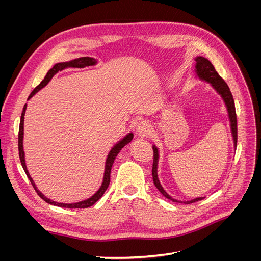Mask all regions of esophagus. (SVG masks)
I'll return each instance as SVG.
<instances>
[{
    "mask_svg": "<svg viewBox=\"0 0 261 261\" xmlns=\"http://www.w3.org/2000/svg\"><path fill=\"white\" fill-rule=\"evenodd\" d=\"M136 130H137V135L138 136L146 137V136H148L149 134H150V125L146 121L140 122L137 125Z\"/></svg>",
    "mask_w": 261,
    "mask_h": 261,
    "instance_id": "1",
    "label": "esophagus"
}]
</instances>
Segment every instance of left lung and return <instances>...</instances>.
<instances>
[{
    "instance_id": "obj_1",
    "label": "left lung",
    "mask_w": 261,
    "mask_h": 261,
    "mask_svg": "<svg viewBox=\"0 0 261 261\" xmlns=\"http://www.w3.org/2000/svg\"><path fill=\"white\" fill-rule=\"evenodd\" d=\"M195 61H196L197 76H198L200 80L210 83L213 88H215L219 92V94H221V97L223 98V100L225 102V106H226L227 112H228V117H230V122H231V129H232L233 139H234V146L236 148V144H238V120H236L234 99H233V96L230 91V88H228V86L223 81V78L217 73L215 66L211 64V62L209 60H207L206 58H202V57H197L195 59ZM152 149H153V164H152L153 183H154L155 187L159 189V192L164 197H167L168 199H171L172 201L184 202V203H193V202L203 199V197H199V198L193 199L191 201H179L176 199H173L170 195H168V193L162 188L160 181H159V178H158L156 169H158V160H159V152H158V149L155 146H153Z\"/></svg>"
}]
</instances>
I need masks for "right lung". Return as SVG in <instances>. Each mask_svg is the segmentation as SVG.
I'll return each mask as SVG.
<instances>
[{"label":"right lung","instance_id":"right-lung-1","mask_svg":"<svg viewBox=\"0 0 261 261\" xmlns=\"http://www.w3.org/2000/svg\"><path fill=\"white\" fill-rule=\"evenodd\" d=\"M97 63V61L92 59V58H80V59H75L73 61H69V62H64V63H58V64H55L48 73H46L44 80L39 84L36 88L31 91V93L29 94L28 97V100L34 96V94H36L39 90H40L41 88H43V87L48 84L51 78L57 74L58 72H61V70H63L66 67H78V68H83L85 66H90V65H94ZM26 108H27V105H25V107H23L22 109V113H21V116H20V123H19V132H18V151H19V159H20V163L22 165V169L23 171H25L26 175L28 176L29 180L31 185L34 186V188L36 189L37 194L41 197V198L45 201L48 202L50 204H53V206H58V207H62V208H72V209H75V208H88V207H91L92 204L96 203L101 197L102 195L105 194V192L107 191V188L110 184V174H111V169H112V165H113V162L115 160L116 155L118 154V152L121 151L122 148L124 146H126L127 144H129L132 139H133V134L129 133L128 135H126L121 141H118V143L111 149V151L109 152L108 154V158H107V162H106V170H105V176H103V181H102V185L101 187L99 188V191L94 194L93 196H91L90 198L86 199L84 201H80V202H76V203H61V202H57V201H53V200H50L49 198H46V197H44L43 194H41V192L39 191V189H37L35 183L33 178L30 177L29 173H28V170L26 168V163H25V153H23V149H22V139H23V116H25V112H26Z\"/></svg>","mask_w":261,"mask_h":261}]
</instances>
